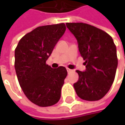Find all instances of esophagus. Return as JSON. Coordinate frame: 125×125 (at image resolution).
Wrapping results in <instances>:
<instances>
[{
  "label": "esophagus",
  "instance_id": "esophagus-1",
  "mask_svg": "<svg viewBox=\"0 0 125 125\" xmlns=\"http://www.w3.org/2000/svg\"><path fill=\"white\" fill-rule=\"evenodd\" d=\"M67 72L69 73V72H70L72 71V70H70V69H68V68H67Z\"/></svg>",
  "mask_w": 125,
  "mask_h": 125
}]
</instances>
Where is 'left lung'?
Wrapping results in <instances>:
<instances>
[{
    "mask_svg": "<svg viewBox=\"0 0 125 125\" xmlns=\"http://www.w3.org/2000/svg\"><path fill=\"white\" fill-rule=\"evenodd\" d=\"M77 40L85 70H76L79 80L74 88L80 98L97 101L108 92L118 67L116 46L106 32L83 23H67Z\"/></svg>",
    "mask_w": 125,
    "mask_h": 125,
    "instance_id": "obj_1",
    "label": "left lung"
}]
</instances>
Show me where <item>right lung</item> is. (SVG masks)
<instances>
[{"instance_id": "right-lung-1", "label": "right lung", "mask_w": 125, "mask_h": 125, "mask_svg": "<svg viewBox=\"0 0 125 125\" xmlns=\"http://www.w3.org/2000/svg\"><path fill=\"white\" fill-rule=\"evenodd\" d=\"M66 30L65 23L37 27L19 42L14 67L23 92L31 102L46 107L57 103L67 75L66 68L46 64Z\"/></svg>"}]
</instances>
